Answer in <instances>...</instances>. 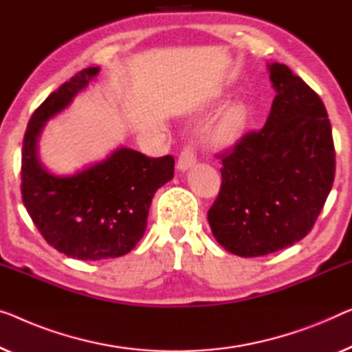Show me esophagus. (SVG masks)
<instances>
[{
    "mask_svg": "<svg viewBox=\"0 0 352 352\" xmlns=\"http://www.w3.org/2000/svg\"><path fill=\"white\" fill-rule=\"evenodd\" d=\"M196 160H197L196 158V145L191 142L182 150L180 156H178V161H177L178 170H188L190 167L196 164Z\"/></svg>",
    "mask_w": 352,
    "mask_h": 352,
    "instance_id": "34e87169",
    "label": "esophagus"
}]
</instances>
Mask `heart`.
<instances>
[{"label": "heart", "mask_w": 352, "mask_h": 352, "mask_svg": "<svg viewBox=\"0 0 352 352\" xmlns=\"http://www.w3.org/2000/svg\"><path fill=\"white\" fill-rule=\"evenodd\" d=\"M246 120H248V109H246L245 104H232L223 113V117L219 118L217 129H214L218 140H221V142H232V140L237 139L242 134Z\"/></svg>", "instance_id": "obj_1"}]
</instances>
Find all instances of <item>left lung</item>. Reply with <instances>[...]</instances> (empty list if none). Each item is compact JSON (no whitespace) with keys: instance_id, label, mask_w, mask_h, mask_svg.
Masks as SVG:
<instances>
[{"instance_id":"obj_1","label":"left lung","mask_w":352,"mask_h":352,"mask_svg":"<svg viewBox=\"0 0 352 352\" xmlns=\"http://www.w3.org/2000/svg\"><path fill=\"white\" fill-rule=\"evenodd\" d=\"M276 96L264 128L223 158L208 210L213 237L229 253L258 258L310 232L335 178L332 126L321 98L280 63L269 65Z\"/></svg>"}]
</instances>
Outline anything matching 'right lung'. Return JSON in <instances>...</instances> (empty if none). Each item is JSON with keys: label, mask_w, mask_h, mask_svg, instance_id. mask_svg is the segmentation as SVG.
<instances>
[{"label": "right lung", "mask_w": 352, "mask_h": 352, "mask_svg": "<svg viewBox=\"0 0 352 352\" xmlns=\"http://www.w3.org/2000/svg\"><path fill=\"white\" fill-rule=\"evenodd\" d=\"M87 67L63 83L34 110L22 148V199L42 237L60 253L80 261L120 258L146 229L151 199L174 177L170 155L148 158L140 151L115 150L74 175H55L42 166L38 140L45 123L72 102L98 76Z\"/></svg>", "instance_id": "1"}]
</instances>
